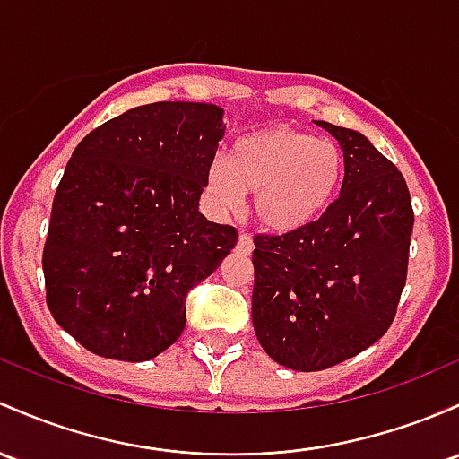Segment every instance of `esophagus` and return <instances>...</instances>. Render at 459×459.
I'll list each match as a JSON object with an SVG mask.
<instances>
[{"instance_id": "1", "label": "esophagus", "mask_w": 459, "mask_h": 459, "mask_svg": "<svg viewBox=\"0 0 459 459\" xmlns=\"http://www.w3.org/2000/svg\"><path fill=\"white\" fill-rule=\"evenodd\" d=\"M255 250V244H253V238L246 233L239 235V241H238V253L241 255H250Z\"/></svg>"}]
</instances>
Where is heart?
<instances>
[{"instance_id": "b5f03b06", "label": "heart", "mask_w": 459, "mask_h": 459, "mask_svg": "<svg viewBox=\"0 0 459 459\" xmlns=\"http://www.w3.org/2000/svg\"><path fill=\"white\" fill-rule=\"evenodd\" d=\"M346 154L335 141L291 126H272L239 137L229 159L206 169V191L221 211L255 194V215L272 233H294L316 221L340 195Z\"/></svg>"}]
</instances>
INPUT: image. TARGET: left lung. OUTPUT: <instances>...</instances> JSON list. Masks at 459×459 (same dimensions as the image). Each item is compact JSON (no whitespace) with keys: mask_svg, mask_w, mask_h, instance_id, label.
<instances>
[{"mask_svg":"<svg viewBox=\"0 0 459 459\" xmlns=\"http://www.w3.org/2000/svg\"><path fill=\"white\" fill-rule=\"evenodd\" d=\"M340 141L346 176L322 218L255 235L253 325L285 368L314 372L359 355L390 329L414 229L410 189L361 133L316 122Z\"/></svg>","mask_w":459,"mask_h":459,"instance_id":"obj_1","label":"left lung"}]
</instances>
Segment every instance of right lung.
<instances>
[{
  "label": "right lung",
  "instance_id": "1",
  "mask_svg": "<svg viewBox=\"0 0 459 459\" xmlns=\"http://www.w3.org/2000/svg\"><path fill=\"white\" fill-rule=\"evenodd\" d=\"M221 115L203 102L145 104L74 150L43 248L45 300L95 355L148 361L169 349L189 290L238 244L233 226L198 211Z\"/></svg>",
  "mask_w": 459,
  "mask_h": 459
}]
</instances>
